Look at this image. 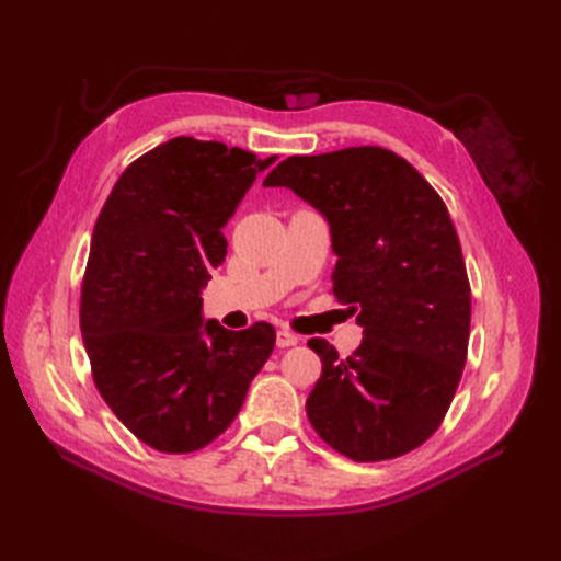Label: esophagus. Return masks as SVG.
<instances>
[{
	"instance_id": "34e87169",
	"label": "esophagus",
	"mask_w": 561,
	"mask_h": 561,
	"mask_svg": "<svg viewBox=\"0 0 561 561\" xmlns=\"http://www.w3.org/2000/svg\"><path fill=\"white\" fill-rule=\"evenodd\" d=\"M294 344H299V337H296L291 330H279V332H277V347H279V350L294 347Z\"/></svg>"
}]
</instances>
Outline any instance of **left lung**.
Segmentation results:
<instances>
[{"mask_svg":"<svg viewBox=\"0 0 561 561\" xmlns=\"http://www.w3.org/2000/svg\"><path fill=\"white\" fill-rule=\"evenodd\" d=\"M265 185L294 190L328 219L332 294L364 328L347 359L308 340L323 362L308 420L356 462L404 456L444 422L468 359L470 282L444 199L383 147L289 157Z\"/></svg>","mask_w":561,"mask_h":561,"instance_id":"1","label":"left lung"}]
</instances>
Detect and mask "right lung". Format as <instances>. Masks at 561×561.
Segmentation results:
<instances>
[{
  "label": "right lung",
  "mask_w": 561,
  "mask_h": 561,
  "mask_svg": "<svg viewBox=\"0 0 561 561\" xmlns=\"http://www.w3.org/2000/svg\"><path fill=\"white\" fill-rule=\"evenodd\" d=\"M274 159L169 139L127 165L93 229L79 311L93 383L161 453H193L224 434L274 350L270 323H205L199 299L226 257L221 229Z\"/></svg>",
  "instance_id": "obj_1"
}]
</instances>
